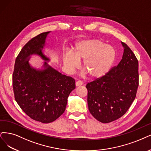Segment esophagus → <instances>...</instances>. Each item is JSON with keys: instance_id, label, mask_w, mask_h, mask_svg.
<instances>
[{"instance_id": "esophagus-1", "label": "esophagus", "mask_w": 151, "mask_h": 151, "mask_svg": "<svg viewBox=\"0 0 151 151\" xmlns=\"http://www.w3.org/2000/svg\"><path fill=\"white\" fill-rule=\"evenodd\" d=\"M83 84V82L82 81H78L76 82V86H81Z\"/></svg>"}]
</instances>
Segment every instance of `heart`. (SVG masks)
Listing matches in <instances>:
<instances>
[{
  "label": "heart",
  "mask_w": 151,
  "mask_h": 151,
  "mask_svg": "<svg viewBox=\"0 0 151 151\" xmlns=\"http://www.w3.org/2000/svg\"><path fill=\"white\" fill-rule=\"evenodd\" d=\"M116 50L98 39H86L78 42L73 52L63 57L66 71L71 73L83 60V66L93 78H99L110 70L116 58Z\"/></svg>",
  "instance_id": "obj_1"
}]
</instances>
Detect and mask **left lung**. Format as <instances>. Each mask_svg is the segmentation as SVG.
<instances>
[{
	"label": "left lung",
	"mask_w": 151,
	"mask_h": 151,
	"mask_svg": "<svg viewBox=\"0 0 151 151\" xmlns=\"http://www.w3.org/2000/svg\"><path fill=\"white\" fill-rule=\"evenodd\" d=\"M121 44L124 53L119 64L86 86L89 111L103 123L118 119L126 113L139 86L138 60L126 43Z\"/></svg>",
	"instance_id": "1"
}]
</instances>
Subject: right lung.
Here are the masks:
<instances>
[{
    "label": "right lung",
    "instance_id": "right-lung-1",
    "mask_svg": "<svg viewBox=\"0 0 151 151\" xmlns=\"http://www.w3.org/2000/svg\"><path fill=\"white\" fill-rule=\"evenodd\" d=\"M50 32L42 33L25 45L16 58L12 75L15 101L30 118L43 123L52 122L64 113L69 94L75 88L73 78L62 75L47 61L41 70L29 63L32 55L50 61L42 52Z\"/></svg>",
    "mask_w": 151,
    "mask_h": 151
}]
</instances>
